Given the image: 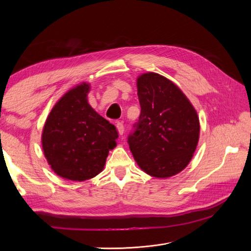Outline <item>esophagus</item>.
Listing matches in <instances>:
<instances>
[{
    "mask_svg": "<svg viewBox=\"0 0 251 251\" xmlns=\"http://www.w3.org/2000/svg\"><path fill=\"white\" fill-rule=\"evenodd\" d=\"M115 126H116V128H117L119 135H123L124 131H125V127H124L123 123H120V121H116V125Z\"/></svg>",
    "mask_w": 251,
    "mask_h": 251,
    "instance_id": "esophagus-1",
    "label": "esophagus"
}]
</instances>
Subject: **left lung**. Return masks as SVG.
Returning a JSON list of instances; mask_svg holds the SVG:
<instances>
[{"instance_id":"1","label":"left lung","mask_w":251,"mask_h":251,"mask_svg":"<svg viewBox=\"0 0 251 251\" xmlns=\"http://www.w3.org/2000/svg\"><path fill=\"white\" fill-rule=\"evenodd\" d=\"M140 116L127 143L142 171L169 178L183 171L199 141L195 108L173 81L154 72L137 78Z\"/></svg>"}]
</instances>
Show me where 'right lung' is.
<instances>
[{
  "mask_svg": "<svg viewBox=\"0 0 251 251\" xmlns=\"http://www.w3.org/2000/svg\"><path fill=\"white\" fill-rule=\"evenodd\" d=\"M90 85L68 91L51 110L42 134L48 163L59 177L85 181L100 174L118 132L88 103Z\"/></svg>",
  "mask_w": 251,
  "mask_h": 251,
  "instance_id": "obj_1",
  "label": "right lung"
}]
</instances>
